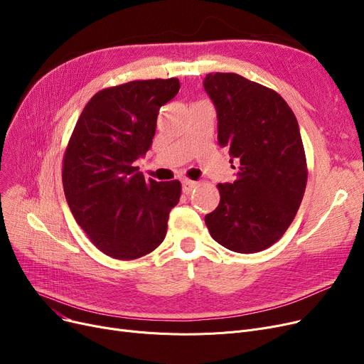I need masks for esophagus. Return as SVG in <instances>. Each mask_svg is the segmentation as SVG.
Instances as JSON below:
<instances>
[{
  "mask_svg": "<svg viewBox=\"0 0 364 364\" xmlns=\"http://www.w3.org/2000/svg\"><path fill=\"white\" fill-rule=\"evenodd\" d=\"M196 186H198V183H195V181H190V180H183V192H184L186 195L192 193L193 190L196 188Z\"/></svg>",
  "mask_w": 364,
  "mask_h": 364,
  "instance_id": "1",
  "label": "esophagus"
}]
</instances>
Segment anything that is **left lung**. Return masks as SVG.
<instances>
[{
  "instance_id": "8db88e82",
  "label": "left lung",
  "mask_w": 364,
  "mask_h": 364,
  "mask_svg": "<svg viewBox=\"0 0 364 364\" xmlns=\"http://www.w3.org/2000/svg\"><path fill=\"white\" fill-rule=\"evenodd\" d=\"M203 88L217 112L218 144L237 166L235 181L218 184L220 203L205 223L227 250L259 252L291 225L307 186L298 121L276 91L237 73H208Z\"/></svg>"
}]
</instances>
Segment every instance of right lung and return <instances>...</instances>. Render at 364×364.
I'll list each match as a JSON object with an SVG mask.
<instances>
[{
	"label": "right lung",
	"mask_w": 364,
	"mask_h": 364,
	"mask_svg": "<svg viewBox=\"0 0 364 364\" xmlns=\"http://www.w3.org/2000/svg\"><path fill=\"white\" fill-rule=\"evenodd\" d=\"M178 90L177 78L102 90L72 132L63 159L65 196L76 223L112 258H140L166 236L181 184L146 180L136 162L151 146L159 109Z\"/></svg>",
	"instance_id": "add662e5"
}]
</instances>
